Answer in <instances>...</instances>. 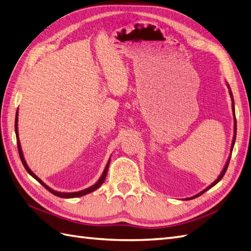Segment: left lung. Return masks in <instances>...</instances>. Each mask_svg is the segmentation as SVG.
<instances>
[{
  "label": "left lung",
  "instance_id": "obj_1",
  "mask_svg": "<svg viewBox=\"0 0 251 251\" xmlns=\"http://www.w3.org/2000/svg\"><path fill=\"white\" fill-rule=\"evenodd\" d=\"M226 85H227L228 90H229V95H230V98H231V102H232V114H233V119H234V127H233L234 135H233V138H232V144H231V149H230V155H229V157H228L227 162H226V164H225L224 169L222 170L221 175H219V176H217V179H216L215 181H214V182L212 183V184H210V185L207 186L206 188H204L203 191H201L200 193H198L197 195H195V196H193V197L186 198L187 200H188V199H194V198H196V197H199L200 195H202V194H203V193H205L206 191H209V189H210V188H212L214 185H216L217 183L223 179V176H225V174H226V170H227V168H228V165H229L230 158H231V154H232V150H233V147H234V144H235V137H236V118H235V108H234V99H233V95H232V91H231V88H230V86H229V84H228L227 82H226Z\"/></svg>",
  "mask_w": 251,
  "mask_h": 251
}]
</instances>
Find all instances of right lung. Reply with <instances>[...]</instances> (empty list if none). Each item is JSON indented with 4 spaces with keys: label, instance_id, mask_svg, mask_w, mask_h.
Wrapping results in <instances>:
<instances>
[{
    "label": "right lung",
    "instance_id": "1",
    "mask_svg": "<svg viewBox=\"0 0 251 251\" xmlns=\"http://www.w3.org/2000/svg\"><path fill=\"white\" fill-rule=\"evenodd\" d=\"M18 115H19V112H18V109H17V113H16V120H15V131H16V137H17L18 151H19V155H20V158H21V162H22V164H23L24 168L26 169V172H27L30 176H32L34 179L37 180L42 186L46 187L49 192L52 193L53 195H55V196L60 197V198H76V197H82V196H85V195L93 193V192H95V191H96V189H98V188H99V187L102 185V183L104 182V180H105V178H106L107 170H108V167H109V163H111V157L108 158L106 166H105L104 170H103V173H102L101 176L99 178V180H98V181L95 183L94 185H91V186H89V187H87V188H85V189H83V191H79V192H73V193H65V192H57V191H54L53 188H51L50 186H48L44 181H42L41 179H39L38 176H36V175L32 172V170L29 169V167L27 166V164H26L25 158H24L23 151H22L21 144H20V139H19V132H18Z\"/></svg>",
    "mask_w": 251,
    "mask_h": 251
}]
</instances>
